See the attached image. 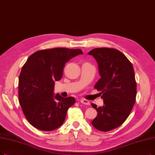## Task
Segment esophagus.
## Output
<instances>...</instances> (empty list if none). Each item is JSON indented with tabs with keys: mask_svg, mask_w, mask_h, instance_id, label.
Here are the masks:
<instances>
[{
	"mask_svg": "<svg viewBox=\"0 0 155 155\" xmlns=\"http://www.w3.org/2000/svg\"><path fill=\"white\" fill-rule=\"evenodd\" d=\"M80 102H81L83 104H85V105H90V102L87 100H86V99H84V98H81V100H80Z\"/></svg>",
	"mask_w": 155,
	"mask_h": 155,
	"instance_id": "1",
	"label": "esophagus"
}]
</instances>
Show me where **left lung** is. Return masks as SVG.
I'll return each instance as SVG.
<instances>
[{
	"instance_id": "obj_1",
	"label": "left lung",
	"mask_w": 155,
	"mask_h": 155,
	"mask_svg": "<svg viewBox=\"0 0 155 155\" xmlns=\"http://www.w3.org/2000/svg\"><path fill=\"white\" fill-rule=\"evenodd\" d=\"M97 61L101 78L94 88L101 91L103 106H91L97 116L91 125L102 132L120 127L127 119L135 102L137 86L132 63L117 49L98 48L89 53Z\"/></svg>"
}]
</instances>
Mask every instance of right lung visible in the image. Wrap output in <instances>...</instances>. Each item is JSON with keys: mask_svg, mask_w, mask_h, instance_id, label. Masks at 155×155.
<instances>
[{"mask_svg": "<svg viewBox=\"0 0 155 155\" xmlns=\"http://www.w3.org/2000/svg\"><path fill=\"white\" fill-rule=\"evenodd\" d=\"M80 49L55 48L34 53L23 66L18 82V98L23 114L35 128L52 131L63 124L72 97L54 94V81L62 78L65 64Z\"/></svg>", "mask_w": 155, "mask_h": 155, "instance_id": "right-lung-1", "label": "right lung"}]
</instances>
